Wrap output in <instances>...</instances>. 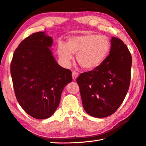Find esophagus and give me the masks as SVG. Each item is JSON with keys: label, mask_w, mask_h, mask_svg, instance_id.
<instances>
[{"label": "esophagus", "mask_w": 146, "mask_h": 146, "mask_svg": "<svg viewBox=\"0 0 146 146\" xmlns=\"http://www.w3.org/2000/svg\"><path fill=\"white\" fill-rule=\"evenodd\" d=\"M78 76V73L76 71H74L72 72V77L73 80H76L77 78V77Z\"/></svg>", "instance_id": "esophagus-1"}]
</instances>
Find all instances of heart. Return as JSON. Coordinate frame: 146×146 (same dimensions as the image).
I'll use <instances>...</instances> for the list:
<instances>
[{"instance_id":"heart-1","label":"heart","mask_w":146,"mask_h":146,"mask_svg":"<svg viewBox=\"0 0 146 146\" xmlns=\"http://www.w3.org/2000/svg\"><path fill=\"white\" fill-rule=\"evenodd\" d=\"M110 42L107 37L93 33L73 36L67 45L59 43L58 54L62 61L69 63L73 54H77L78 64L85 70H93L99 67L106 58L110 49Z\"/></svg>"}]
</instances>
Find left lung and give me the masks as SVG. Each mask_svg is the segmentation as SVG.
<instances>
[{
  "label": "left lung",
  "instance_id": "8db88e82",
  "mask_svg": "<svg viewBox=\"0 0 146 146\" xmlns=\"http://www.w3.org/2000/svg\"><path fill=\"white\" fill-rule=\"evenodd\" d=\"M132 56L121 40L112 37L110 54L99 67L76 79L83 107L88 115L104 118L118 109L130 86Z\"/></svg>",
  "mask_w": 146,
  "mask_h": 146
}]
</instances>
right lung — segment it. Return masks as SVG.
Wrapping results in <instances>:
<instances>
[{"label": "right lung", "instance_id": "right-lung-1", "mask_svg": "<svg viewBox=\"0 0 146 146\" xmlns=\"http://www.w3.org/2000/svg\"><path fill=\"white\" fill-rule=\"evenodd\" d=\"M53 39L45 31L34 33L14 51L11 63L14 92L26 113L39 119L49 118L59 106L71 71L59 66L49 48Z\"/></svg>", "mask_w": 146, "mask_h": 146}]
</instances>
